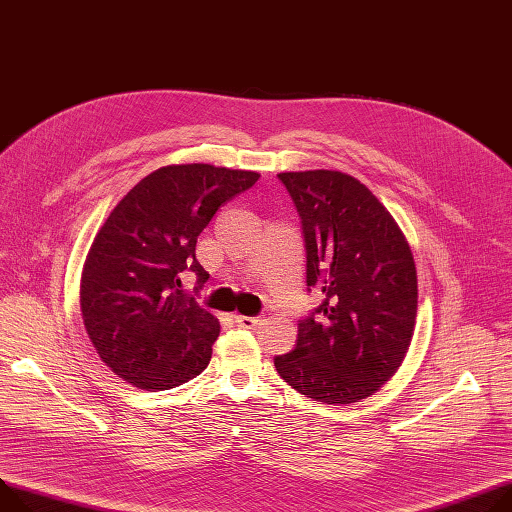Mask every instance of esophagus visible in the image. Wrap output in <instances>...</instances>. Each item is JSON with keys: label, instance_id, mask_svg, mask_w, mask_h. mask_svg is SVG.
<instances>
[{"label": "esophagus", "instance_id": "esophagus-1", "mask_svg": "<svg viewBox=\"0 0 512 512\" xmlns=\"http://www.w3.org/2000/svg\"><path fill=\"white\" fill-rule=\"evenodd\" d=\"M237 320V324H239V327H243V329H257L259 327V324L263 322V318H259V316H237L235 318Z\"/></svg>", "mask_w": 512, "mask_h": 512}]
</instances>
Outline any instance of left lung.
Returning a JSON list of instances; mask_svg holds the SVG:
<instances>
[{"label": "left lung", "mask_w": 512, "mask_h": 512, "mask_svg": "<svg viewBox=\"0 0 512 512\" xmlns=\"http://www.w3.org/2000/svg\"><path fill=\"white\" fill-rule=\"evenodd\" d=\"M302 218L306 284L322 304L298 324L277 374L322 404L376 394L402 365L416 324V265L404 232L365 185L335 169L277 175ZM313 315V314H312Z\"/></svg>", "instance_id": "1"}]
</instances>
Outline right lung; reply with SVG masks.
<instances>
[{
  "instance_id": "add662e5",
  "label": "right lung",
  "mask_w": 512,
  "mask_h": 512,
  "mask_svg": "<svg viewBox=\"0 0 512 512\" xmlns=\"http://www.w3.org/2000/svg\"><path fill=\"white\" fill-rule=\"evenodd\" d=\"M259 177L210 163L165 165L104 220L83 263L79 304L87 337L116 378L159 392L208 367L220 322L179 290V273L208 280L196 259L200 232Z\"/></svg>"
}]
</instances>
